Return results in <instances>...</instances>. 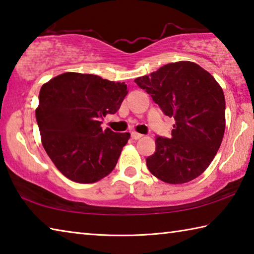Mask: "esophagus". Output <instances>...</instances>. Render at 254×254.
Instances as JSON below:
<instances>
[{
  "label": "esophagus",
  "mask_w": 254,
  "mask_h": 254,
  "mask_svg": "<svg viewBox=\"0 0 254 254\" xmlns=\"http://www.w3.org/2000/svg\"><path fill=\"white\" fill-rule=\"evenodd\" d=\"M142 136H143L142 134H140V133H137V132H132L131 133V137H132L133 140H139Z\"/></svg>",
  "instance_id": "obj_1"
}]
</instances>
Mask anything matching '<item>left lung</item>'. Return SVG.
<instances>
[{
	"mask_svg": "<svg viewBox=\"0 0 254 254\" xmlns=\"http://www.w3.org/2000/svg\"><path fill=\"white\" fill-rule=\"evenodd\" d=\"M176 123L171 139L157 136L145 159L154 177L167 184L190 182L207 169L225 131V97L220 84L191 62L167 64L134 79Z\"/></svg>",
	"mask_w": 254,
	"mask_h": 254,
	"instance_id": "1",
	"label": "left lung"
}]
</instances>
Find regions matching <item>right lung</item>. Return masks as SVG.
Instances as JSON below:
<instances>
[{
  "label": "right lung",
  "mask_w": 254,
  "mask_h": 254,
  "mask_svg": "<svg viewBox=\"0 0 254 254\" xmlns=\"http://www.w3.org/2000/svg\"><path fill=\"white\" fill-rule=\"evenodd\" d=\"M127 94L124 83L65 72L40 89L36 118L41 142L65 177L93 184L115 168L130 133L103 130L101 119L114 114Z\"/></svg>",
  "instance_id": "add662e5"
}]
</instances>
